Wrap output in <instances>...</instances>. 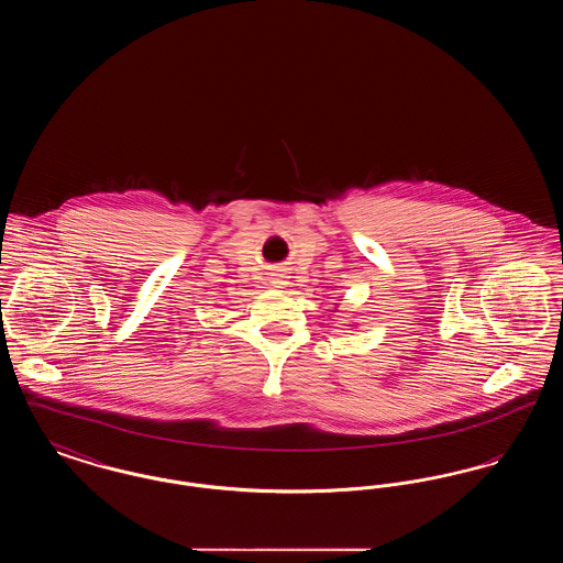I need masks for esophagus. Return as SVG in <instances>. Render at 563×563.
<instances>
[{"label": "esophagus", "mask_w": 563, "mask_h": 563, "mask_svg": "<svg viewBox=\"0 0 563 563\" xmlns=\"http://www.w3.org/2000/svg\"><path fill=\"white\" fill-rule=\"evenodd\" d=\"M272 276H274V278H272V280H274V285H287V278H289V276H287L283 269L272 272Z\"/></svg>", "instance_id": "obj_1"}]
</instances>
